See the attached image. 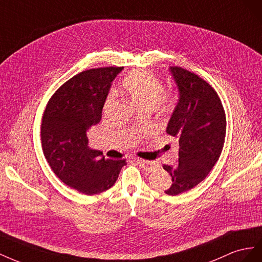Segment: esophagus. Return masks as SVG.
Returning <instances> with one entry per match:
<instances>
[{"label":"esophagus","instance_id":"esophagus-1","mask_svg":"<svg viewBox=\"0 0 262 262\" xmlns=\"http://www.w3.org/2000/svg\"><path fill=\"white\" fill-rule=\"evenodd\" d=\"M136 162L140 168H143L145 171H148V172H150V171H154L155 169L159 167L158 163L152 162V161L143 160V159H136Z\"/></svg>","mask_w":262,"mask_h":262}]
</instances>
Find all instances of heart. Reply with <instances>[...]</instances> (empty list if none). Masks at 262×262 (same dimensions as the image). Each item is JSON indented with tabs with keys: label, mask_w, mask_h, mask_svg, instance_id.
Instances as JSON below:
<instances>
[{
	"label": "heart",
	"mask_w": 262,
	"mask_h": 262,
	"mask_svg": "<svg viewBox=\"0 0 262 262\" xmlns=\"http://www.w3.org/2000/svg\"><path fill=\"white\" fill-rule=\"evenodd\" d=\"M122 92L133 101L135 105L147 108H158L162 113H169L174 105V96L169 91H162L161 82L154 74L147 71H134L122 81ZM112 104L110 95L104 104L107 110Z\"/></svg>",
	"instance_id": "heart-1"
}]
</instances>
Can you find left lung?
<instances>
[{"mask_svg": "<svg viewBox=\"0 0 262 262\" xmlns=\"http://www.w3.org/2000/svg\"><path fill=\"white\" fill-rule=\"evenodd\" d=\"M170 71L180 95L166 130L179 143V163L163 164L172 178L164 192L173 196L203 181L217 162L225 141L226 115L219 94L205 80L181 67H171Z\"/></svg>", "mask_w": 262, "mask_h": 262, "instance_id": "obj_1", "label": "left lung"}]
</instances>
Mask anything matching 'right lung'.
I'll list each match as a JSON object with an SVG mask.
<instances>
[{
  "instance_id": "add662e5",
  "label": "right lung",
  "mask_w": 262,
  "mask_h": 262,
  "mask_svg": "<svg viewBox=\"0 0 262 262\" xmlns=\"http://www.w3.org/2000/svg\"><path fill=\"white\" fill-rule=\"evenodd\" d=\"M123 67L78 73L51 96L41 121L42 151L60 180L86 195L108 190L126 160L104 158L88 146L86 130L99 124L110 88Z\"/></svg>"
}]
</instances>
